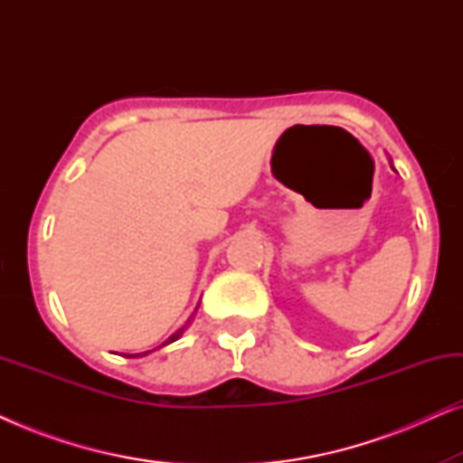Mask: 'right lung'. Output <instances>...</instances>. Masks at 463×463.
Listing matches in <instances>:
<instances>
[{
  "mask_svg": "<svg viewBox=\"0 0 463 463\" xmlns=\"http://www.w3.org/2000/svg\"><path fill=\"white\" fill-rule=\"evenodd\" d=\"M187 325H189V322H187ZM187 325L185 326H181L179 328V331H176L175 335H170V337L166 339V341H164V344L160 345V347H164V345H168V344H173V341H176V339H179L181 337V335H183V331H185V328H187ZM151 352V350H149ZM149 352H143V354H135V356H145V354H149Z\"/></svg>",
  "mask_w": 463,
  "mask_h": 463,
  "instance_id": "obj_1",
  "label": "right lung"
}]
</instances>
